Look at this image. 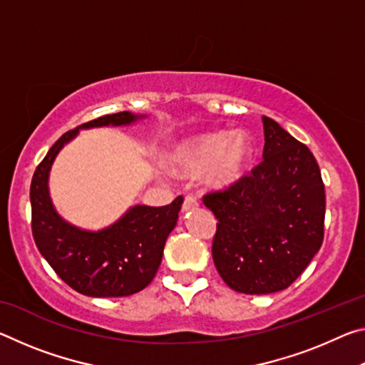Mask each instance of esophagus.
Wrapping results in <instances>:
<instances>
[{
  "mask_svg": "<svg viewBox=\"0 0 365 365\" xmlns=\"http://www.w3.org/2000/svg\"><path fill=\"white\" fill-rule=\"evenodd\" d=\"M197 206V200L196 196L193 195H187L183 197V205H182V209L183 211H190V209H195Z\"/></svg>",
  "mask_w": 365,
  "mask_h": 365,
  "instance_id": "obj_1",
  "label": "esophagus"
}]
</instances>
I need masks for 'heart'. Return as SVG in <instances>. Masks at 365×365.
Returning a JSON list of instances; mask_svg holds the SVG:
<instances>
[{"mask_svg":"<svg viewBox=\"0 0 365 365\" xmlns=\"http://www.w3.org/2000/svg\"><path fill=\"white\" fill-rule=\"evenodd\" d=\"M251 154L250 140L243 133H209L178 145L172 153V164L185 172L206 169L211 185H228L242 174Z\"/></svg>","mask_w":365,"mask_h":365,"instance_id":"heart-1","label":"heart"}]
</instances>
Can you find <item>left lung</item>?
I'll return each instance as SVG.
<instances>
[{
    "mask_svg": "<svg viewBox=\"0 0 365 365\" xmlns=\"http://www.w3.org/2000/svg\"><path fill=\"white\" fill-rule=\"evenodd\" d=\"M262 160L202 202L217 228L212 259L228 287L246 294L288 288L324 242L325 187L314 154L262 115Z\"/></svg>",
    "mask_w": 365,
    "mask_h": 365,
    "instance_id": "obj_1",
    "label": "left lung"
}]
</instances>
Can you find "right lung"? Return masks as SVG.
<instances>
[{
    "label": "right lung",
    "instance_id": "1",
    "mask_svg": "<svg viewBox=\"0 0 365 365\" xmlns=\"http://www.w3.org/2000/svg\"><path fill=\"white\" fill-rule=\"evenodd\" d=\"M140 115L128 110L101 115L80 128L127 125ZM78 128L66 132L36 165L30 183L32 233L41 256L76 292L95 298L138 293L150 285L163 261L165 240L174 230L183 197L168 206H133L120 220L100 232L67 224L54 211L48 193V174L56 154Z\"/></svg>",
    "mask_w": 365,
    "mask_h": 365
}]
</instances>
